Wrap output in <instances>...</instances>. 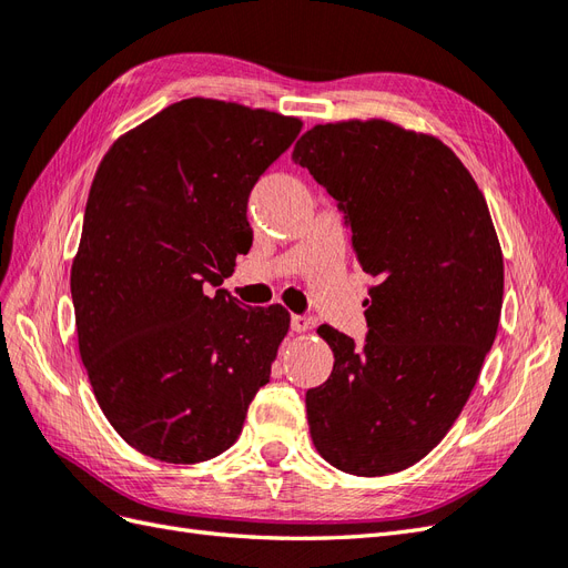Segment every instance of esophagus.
Listing matches in <instances>:
<instances>
[{"label":"esophagus","mask_w":568,"mask_h":568,"mask_svg":"<svg viewBox=\"0 0 568 568\" xmlns=\"http://www.w3.org/2000/svg\"><path fill=\"white\" fill-rule=\"evenodd\" d=\"M313 326H315V320H313V317H305V315H294V317H291V329H294L296 334L311 332Z\"/></svg>","instance_id":"1"}]
</instances>
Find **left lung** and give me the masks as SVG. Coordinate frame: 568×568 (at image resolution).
Returning <instances> with one entry per match:
<instances>
[{
  "label": "left lung",
  "mask_w": 568,
  "mask_h": 568,
  "mask_svg": "<svg viewBox=\"0 0 568 568\" xmlns=\"http://www.w3.org/2000/svg\"><path fill=\"white\" fill-rule=\"evenodd\" d=\"M294 161L329 192L369 286L367 341L322 324L334 369L305 393L317 453L355 476L412 467L467 405L503 311L488 203L438 136L384 118L307 130Z\"/></svg>",
  "instance_id": "1"
}]
</instances>
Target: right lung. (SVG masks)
Instances as JSON below:
<instances>
[{"label": "right lung", "mask_w": 568, "mask_h": 568, "mask_svg": "<svg viewBox=\"0 0 568 568\" xmlns=\"http://www.w3.org/2000/svg\"><path fill=\"white\" fill-rule=\"evenodd\" d=\"M301 128L192 97L120 134L97 168L71 267L78 348L101 412L146 457L225 453L270 382L288 313L209 286L251 246V189Z\"/></svg>", "instance_id": "obj_1"}]
</instances>
